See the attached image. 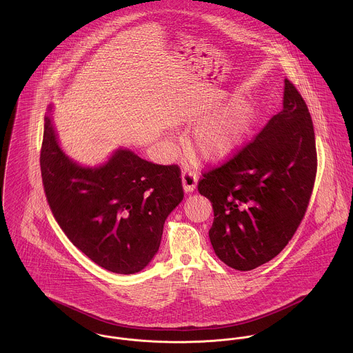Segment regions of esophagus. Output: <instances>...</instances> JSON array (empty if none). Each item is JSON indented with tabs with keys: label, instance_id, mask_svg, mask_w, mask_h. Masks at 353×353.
Masks as SVG:
<instances>
[{
	"label": "esophagus",
	"instance_id": "1",
	"mask_svg": "<svg viewBox=\"0 0 353 353\" xmlns=\"http://www.w3.org/2000/svg\"><path fill=\"white\" fill-rule=\"evenodd\" d=\"M181 180H183V188L187 193L193 192L196 185H197V174L194 172L184 170L183 176H181Z\"/></svg>",
	"mask_w": 353,
	"mask_h": 353
}]
</instances>
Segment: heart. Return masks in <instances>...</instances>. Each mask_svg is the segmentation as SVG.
Returning a JSON list of instances; mask_svg holds the SVG:
<instances>
[{
    "label": "heart",
    "mask_w": 353,
    "mask_h": 353,
    "mask_svg": "<svg viewBox=\"0 0 353 353\" xmlns=\"http://www.w3.org/2000/svg\"><path fill=\"white\" fill-rule=\"evenodd\" d=\"M254 121V105L247 98L236 97L194 130L193 148L205 160H224L241 146Z\"/></svg>",
    "instance_id": "obj_1"
}]
</instances>
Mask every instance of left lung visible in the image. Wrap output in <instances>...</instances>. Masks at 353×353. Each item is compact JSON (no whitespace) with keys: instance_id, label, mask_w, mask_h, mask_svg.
<instances>
[{"instance_id":"left-lung-1","label":"left lung","mask_w":353,"mask_h":353,"mask_svg":"<svg viewBox=\"0 0 353 353\" xmlns=\"http://www.w3.org/2000/svg\"><path fill=\"white\" fill-rule=\"evenodd\" d=\"M317 172L313 122L293 83L283 109L197 190L214 208L210 239L227 266L248 272L276 256L306 212Z\"/></svg>"}]
</instances>
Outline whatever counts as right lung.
I'll return each mask as SVG.
<instances>
[{
  "mask_svg": "<svg viewBox=\"0 0 353 353\" xmlns=\"http://www.w3.org/2000/svg\"><path fill=\"white\" fill-rule=\"evenodd\" d=\"M52 109L44 118L40 166L56 221L101 268L141 272L160 248L166 217L183 201L179 166L149 163L128 148L97 166L77 163L59 143Z\"/></svg>",
  "mask_w": 353,
  "mask_h": 353,
  "instance_id": "add662e5",
  "label": "right lung"
}]
</instances>
